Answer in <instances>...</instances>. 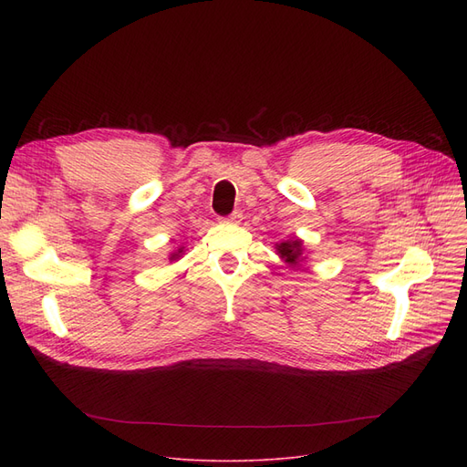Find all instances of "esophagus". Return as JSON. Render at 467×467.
I'll return each mask as SVG.
<instances>
[{"label":"esophagus","instance_id":"obj_1","mask_svg":"<svg viewBox=\"0 0 467 467\" xmlns=\"http://www.w3.org/2000/svg\"><path fill=\"white\" fill-rule=\"evenodd\" d=\"M242 212H234V214H230V216H225V218H222V222L223 223H239V222H242Z\"/></svg>","mask_w":467,"mask_h":467}]
</instances>
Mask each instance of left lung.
I'll return each mask as SVG.
<instances>
[{
	"label": "left lung",
	"instance_id": "1",
	"mask_svg": "<svg viewBox=\"0 0 467 467\" xmlns=\"http://www.w3.org/2000/svg\"><path fill=\"white\" fill-rule=\"evenodd\" d=\"M275 249H276V255L280 257V261L285 263L288 268H292V271H298V268L309 259L307 257L309 253H307L304 242L296 235L275 244Z\"/></svg>",
	"mask_w": 467,
	"mask_h": 467
}]
</instances>
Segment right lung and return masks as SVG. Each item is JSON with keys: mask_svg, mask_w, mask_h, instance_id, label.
Segmentation results:
<instances>
[{"mask_svg": "<svg viewBox=\"0 0 467 467\" xmlns=\"http://www.w3.org/2000/svg\"><path fill=\"white\" fill-rule=\"evenodd\" d=\"M182 255H185V245H179L177 249H173L171 253H169V263H175V261H179Z\"/></svg>", "mask_w": 467, "mask_h": 467, "instance_id": "obj_1", "label": "right lung"}]
</instances>
